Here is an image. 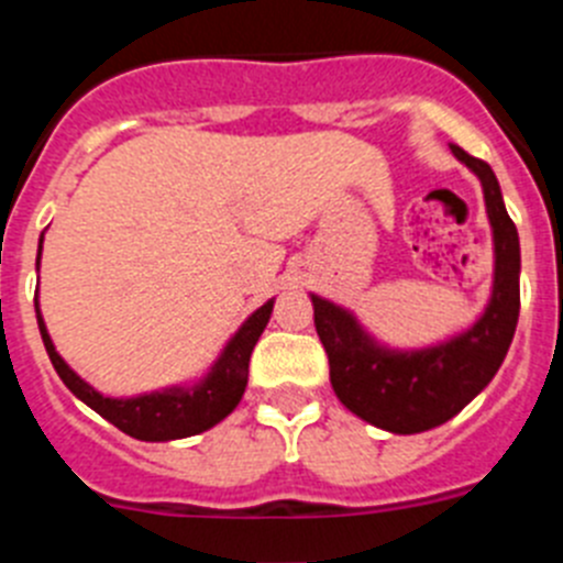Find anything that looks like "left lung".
Masks as SVG:
<instances>
[{
    "label": "left lung",
    "mask_w": 563,
    "mask_h": 563,
    "mask_svg": "<svg viewBox=\"0 0 563 563\" xmlns=\"http://www.w3.org/2000/svg\"><path fill=\"white\" fill-rule=\"evenodd\" d=\"M454 157L479 177L494 228V290L474 324L422 350H391L357 324L350 310L312 292L316 330L330 357L338 400L391 434H420L449 422L494 380L519 321L521 251L494 168L460 146Z\"/></svg>",
    "instance_id": "1"
}]
</instances>
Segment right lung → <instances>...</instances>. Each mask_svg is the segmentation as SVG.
<instances>
[{
    "label": "right lung",
    "mask_w": 563,
    "mask_h": 563,
    "mask_svg": "<svg viewBox=\"0 0 563 563\" xmlns=\"http://www.w3.org/2000/svg\"><path fill=\"white\" fill-rule=\"evenodd\" d=\"M38 258H42V242H38ZM273 312V298L267 305L258 307L247 321L239 327L225 343V350L220 357L211 363V369L206 377L188 386H168L161 391H148V395L137 397H103L96 391L87 380L69 369L67 361L56 352L53 338H49L47 327H44L42 310L36 301V318L38 332H42L44 350H47L49 361L56 366L58 377L64 380L78 400H84L92 411L109 420L114 429H121L123 434L134 437L143 442H168L183 440V437L202 434V431L213 429L217 422L225 420L233 409L239 406L247 386V363H251V352L256 346L258 335L265 332L267 321Z\"/></svg>",
    "instance_id": "right-lung-1"
}]
</instances>
